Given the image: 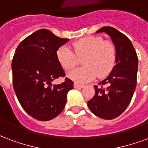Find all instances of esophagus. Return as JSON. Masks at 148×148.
<instances>
[{
  "instance_id": "1",
  "label": "esophagus",
  "mask_w": 148,
  "mask_h": 148,
  "mask_svg": "<svg viewBox=\"0 0 148 148\" xmlns=\"http://www.w3.org/2000/svg\"><path fill=\"white\" fill-rule=\"evenodd\" d=\"M84 86H85L84 85L78 84V83H77V82H74V88H76V89H77V88H83Z\"/></svg>"
}]
</instances>
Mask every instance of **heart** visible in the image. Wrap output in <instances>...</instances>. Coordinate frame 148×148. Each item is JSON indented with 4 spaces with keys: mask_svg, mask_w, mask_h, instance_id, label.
<instances>
[{
    "mask_svg": "<svg viewBox=\"0 0 148 148\" xmlns=\"http://www.w3.org/2000/svg\"><path fill=\"white\" fill-rule=\"evenodd\" d=\"M74 53L67 46H62L56 52L57 58L62 67L70 71L77 66L78 58H82V67L68 73L71 79L78 82H90L97 76H107L114 67L116 61V48L114 43L104 40L101 36H88L73 44Z\"/></svg>",
    "mask_w": 148,
    "mask_h": 148,
    "instance_id": "1",
    "label": "heart"
}]
</instances>
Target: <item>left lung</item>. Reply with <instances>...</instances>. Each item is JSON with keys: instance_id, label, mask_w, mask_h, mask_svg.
Here are the masks:
<instances>
[{"instance_id": "left-lung-1", "label": "left lung", "mask_w": 148, "mask_h": 148, "mask_svg": "<svg viewBox=\"0 0 148 148\" xmlns=\"http://www.w3.org/2000/svg\"><path fill=\"white\" fill-rule=\"evenodd\" d=\"M106 32L116 48V61L109 76L94 86L95 95L87 102L91 112L105 120L117 117L127 109L136 86L138 57L125 35L112 27H103L97 33ZM104 85L105 88H102Z\"/></svg>"}]
</instances>
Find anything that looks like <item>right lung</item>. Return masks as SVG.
Here are the masks:
<instances>
[{
  "label": "right lung",
  "mask_w": 148,
  "mask_h": 148,
  "mask_svg": "<svg viewBox=\"0 0 148 148\" xmlns=\"http://www.w3.org/2000/svg\"><path fill=\"white\" fill-rule=\"evenodd\" d=\"M69 40L39 29L24 39L15 51L12 62L15 93L25 112L38 121H50L60 114L67 93L74 88L73 81L67 77L59 85L51 84L65 76L56 52Z\"/></svg>",
  "instance_id": "right-lung-1"
}]
</instances>
